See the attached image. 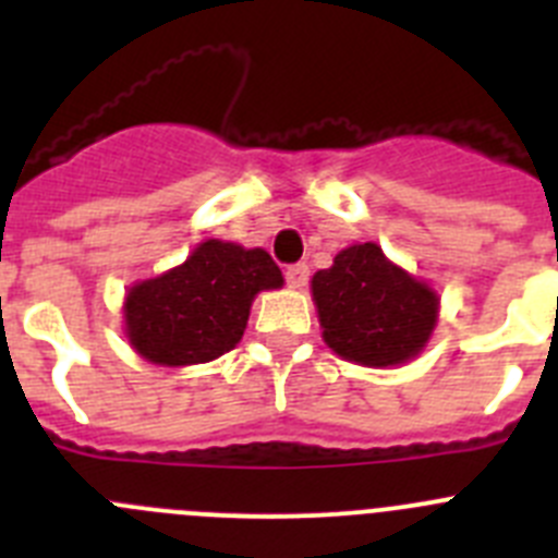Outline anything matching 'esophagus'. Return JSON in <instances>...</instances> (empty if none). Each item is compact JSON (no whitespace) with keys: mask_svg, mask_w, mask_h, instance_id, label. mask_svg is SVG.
Here are the masks:
<instances>
[{"mask_svg":"<svg viewBox=\"0 0 558 558\" xmlns=\"http://www.w3.org/2000/svg\"><path fill=\"white\" fill-rule=\"evenodd\" d=\"M284 279H288V284L293 290H302L304 284H307V279H310V268L304 263L290 265V268L284 270Z\"/></svg>","mask_w":558,"mask_h":558,"instance_id":"esophagus-1","label":"esophagus"}]
</instances>
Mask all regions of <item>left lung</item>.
<instances>
[{
  "mask_svg": "<svg viewBox=\"0 0 558 558\" xmlns=\"http://www.w3.org/2000/svg\"><path fill=\"white\" fill-rule=\"evenodd\" d=\"M310 290L324 343L368 368L405 366L425 352L441 307L436 290L391 263L377 243L338 251Z\"/></svg>",
  "mask_w": 558,
  "mask_h": 558,
  "instance_id": "left-lung-1",
  "label": "left lung"
}]
</instances>
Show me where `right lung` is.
I'll return each instance as SVG.
<instances>
[{"label": "right lung", "mask_w": 558, "mask_h": 558, "mask_svg": "<svg viewBox=\"0 0 558 558\" xmlns=\"http://www.w3.org/2000/svg\"><path fill=\"white\" fill-rule=\"evenodd\" d=\"M282 284L265 248L204 240L181 265L125 290V338L156 366L209 363L240 343L256 295Z\"/></svg>", "instance_id": "obj_1"}]
</instances>
